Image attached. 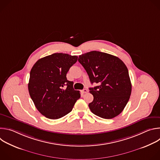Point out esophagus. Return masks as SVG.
Instances as JSON below:
<instances>
[{"instance_id": "obj_1", "label": "esophagus", "mask_w": 160, "mask_h": 160, "mask_svg": "<svg viewBox=\"0 0 160 160\" xmlns=\"http://www.w3.org/2000/svg\"><path fill=\"white\" fill-rule=\"evenodd\" d=\"M82 94H85V93H87L88 92V90L87 89H86V88H84V89H83L82 91Z\"/></svg>"}]
</instances>
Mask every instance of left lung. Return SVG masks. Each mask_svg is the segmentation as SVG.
Listing matches in <instances>:
<instances>
[{
  "instance_id": "left-lung-1",
  "label": "left lung",
  "mask_w": 160,
  "mask_h": 160,
  "mask_svg": "<svg viewBox=\"0 0 160 160\" xmlns=\"http://www.w3.org/2000/svg\"><path fill=\"white\" fill-rule=\"evenodd\" d=\"M79 62L86 70L91 83L89 88L94 100L88 106L94 115L111 119L118 116L127 105L132 92L128 71L118 57L99 51H91L79 56Z\"/></svg>"
}]
</instances>
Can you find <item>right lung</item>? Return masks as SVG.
<instances>
[{"instance_id":"1","label":"right lung","mask_w":160,"mask_h":160,"mask_svg":"<svg viewBox=\"0 0 160 160\" xmlns=\"http://www.w3.org/2000/svg\"><path fill=\"white\" fill-rule=\"evenodd\" d=\"M77 56L54 53L38 59L33 66L28 85L30 96L38 111L46 118H60L72 111L80 98L79 90L66 74Z\"/></svg>"}]
</instances>
